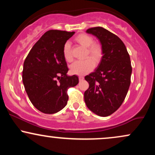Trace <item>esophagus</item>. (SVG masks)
Segmentation results:
<instances>
[{
  "mask_svg": "<svg viewBox=\"0 0 155 155\" xmlns=\"http://www.w3.org/2000/svg\"><path fill=\"white\" fill-rule=\"evenodd\" d=\"M79 81H82V80L84 79V76H79Z\"/></svg>",
  "mask_w": 155,
  "mask_h": 155,
  "instance_id": "1",
  "label": "esophagus"
}]
</instances>
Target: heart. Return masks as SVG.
<instances>
[{
  "label": "heart",
  "instance_id": "heart-1",
  "mask_svg": "<svg viewBox=\"0 0 155 155\" xmlns=\"http://www.w3.org/2000/svg\"><path fill=\"white\" fill-rule=\"evenodd\" d=\"M75 41L83 47L86 48L85 58L90 57V58L76 61L71 65L70 69L72 74L76 75L82 76L87 74L92 70L94 67V63L95 64L100 63L104 55V49L101 44L98 43H93L94 40L92 36L86 33H81L76 35ZM63 54L64 59L67 62L73 61V56L71 54V48L69 42H66L63 45Z\"/></svg>",
  "mask_w": 155,
  "mask_h": 155
}]
</instances>
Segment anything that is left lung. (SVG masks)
<instances>
[{"mask_svg":"<svg viewBox=\"0 0 155 155\" xmlns=\"http://www.w3.org/2000/svg\"><path fill=\"white\" fill-rule=\"evenodd\" d=\"M87 33L99 39L104 55L97 68L84 77L89 83L84 92L85 104L98 116L108 117L120 107L128 92L130 58L122 41L105 28H91Z\"/></svg>","mask_w":155,"mask_h":155,"instance_id":"obj_1","label":"left lung"}]
</instances>
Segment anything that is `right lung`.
I'll use <instances>...</instances> for the list:
<instances>
[{
	"label": "right lung",
	"instance_id": "right-lung-1",
	"mask_svg": "<svg viewBox=\"0 0 155 155\" xmlns=\"http://www.w3.org/2000/svg\"><path fill=\"white\" fill-rule=\"evenodd\" d=\"M75 32L50 30L28 53L23 65L22 81L28 97L38 111L54 114L66 106L67 91L79 83L77 76H68L63 54L65 42Z\"/></svg>",
	"mask_w": 155,
	"mask_h": 155
}]
</instances>
